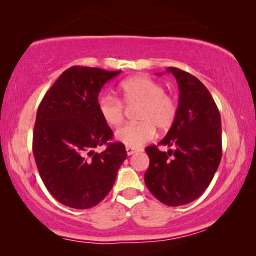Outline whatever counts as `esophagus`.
<instances>
[{"label":"esophagus","mask_w":256,"mask_h":256,"mask_svg":"<svg viewBox=\"0 0 256 256\" xmlns=\"http://www.w3.org/2000/svg\"><path fill=\"white\" fill-rule=\"evenodd\" d=\"M126 152H127V155L128 156H130V155H132V154H135L136 152H138V150L134 149V148H129V146H127V148H126Z\"/></svg>","instance_id":"esophagus-1"}]
</instances>
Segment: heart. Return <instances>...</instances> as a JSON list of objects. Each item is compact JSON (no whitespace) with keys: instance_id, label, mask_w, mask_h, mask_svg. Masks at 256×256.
Here are the masks:
<instances>
[{"instance_id":"b5f03b06","label":"heart","mask_w":256,"mask_h":256,"mask_svg":"<svg viewBox=\"0 0 256 256\" xmlns=\"http://www.w3.org/2000/svg\"><path fill=\"white\" fill-rule=\"evenodd\" d=\"M121 100L112 96H102L98 100V110L108 126L116 127L124 118V106L140 102L136 112V124H126L115 132V138L129 148H140L154 138L156 127L169 129L177 115V104L172 96L164 93V87L152 78L132 76L118 86Z\"/></svg>"}]
</instances>
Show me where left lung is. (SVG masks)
I'll list each match as a JSON object with an SVG mask.
<instances>
[{"mask_svg":"<svg viewBox=\"0 0 256 256\" xmlns=\"http://www.w3.org/2000/svg\"><path fill=\"white\" fill-rule=\"evenodd\" d=\"M178 82L180 100L174 122L157 145L146 148L149 168L144 182L154 197L168 206H180L200 197L222 160V118L211 93L194 76L168 68Z\"/></svg>","mask_w":256,"mask_h":256,"instance_id":"left-lung-1","label":"left lung"}]
</instances>
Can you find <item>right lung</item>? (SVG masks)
Instances as JSON below:
<instances>
[{
	"mask_svg": "<svg viewBox=\"0 0 256 256\" xmlns=\"http://www.w3.org/2000/svg\"><path fill=\"white\" fill-rule=\"evenodd\" d=\"M121 71L72 66L62 73L38 107L32 152L48 192L62 205L90 208L113 188L127 158L124 144L100 116L98 96ZM106 145L96 153L94 149Z\"/></svg>",
	"mask_w": 256,
	"mask_h": 256,
	"instance_id": "obj_1",
	"label": "right lung"
}]
</instances>
